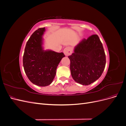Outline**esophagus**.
Masks as SVG:
<instances>
[{"mask_svg": "<svg viewBox=\"0 0 126 126\" xmlns=\"http://www.w3.org/2000/svg\"><path fill=\"white\" fill-rule=\"evenodd\" d=\"M72 48L70 47H67L64 49L63 52L66 56H69L72 53Z\"/></svg>", "mask_w": 126, "mask_h": 126, "instance_id": "1", "label": "esophagus"}]
</instances>
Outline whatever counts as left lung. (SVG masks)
Returning <instances> with one entry per match:
<instances>
[{"mask_svg":"<svg viewBox=\"0 0 126 126\" xmlns=\"http://www.w3.org/2000/svg\"><path fill=\"white\" fill-rule=\"evenodd\" d=\"M68 58L72 78L82 85H89L97 80L106 66L105 51L97 35L82 39Z\"/></svg>","mask_w":126,"mask_h":126,"instance_id":"8db88e82","label":"left lung"}]
</instances>
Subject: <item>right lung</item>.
<instances>
[{"mask_svg":"<svg viewBox=\"0 0 126 126\" xmlns=\"http://www.w3.org/2000/svg\"><path fill=\"white\" fill-rule=\"evenodd\" d=\"M45 31V28H40L32 34L27 42L23 56V66L27 77L33 84L42 87L52 82L57 66L65 56L63 52L43 50L42 36Z\"/></svg>","mask_w":126,"mask_h":126,"instance_id":"obj_1","label":"right lung"}]
</instances>
